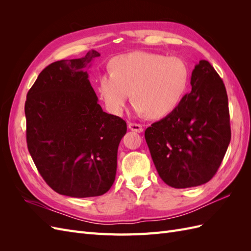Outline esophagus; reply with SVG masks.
I'll list each match as a JSON object with an SVG mask.
<instances>
[{"label":"esophagus","instance_id":"34e87169","mask_svg":"<svg viewBox=\"0 0 251 251\" xmlns=\"http://www.w3.org/2000/svg\"><path fill=\"white\" fill-rule=\"evenodd\" d=\"M128 128H130L131 131H134V132H137V133H142L143 128H142V126L139 125V124H134V123H128L127 125Z\"/></svg>","mask_w":251,"mask_h":251}]
</instances>
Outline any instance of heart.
I'll use <instances>...</instances> for the list:
<instances>
[{"instance_id": "b5f03b06", "label": "heart", "mask_w": 251, "mask_h": 251, "mask_svg": "<svg viewBox=\"0 0 251 251\" xmlns=\"http://www.w3.org/2000/svg\"><path fill=\"white\" fill-rule=\"evenodd\" d=\"M111 72L98 78V93L113 115H121L131 98L135 110L150 118L169 115L181 102L188 83L182 58L135 51L112 59Z\"/></svg>"}]
</instances>
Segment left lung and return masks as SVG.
<instances>
[{"label": "left lung", "mask_w": 251, "mask_h": 251, "mask_svg": "<svg viewBox=\"0 0 251 251\" xmlns=\"http://www.w3.org/2000/svg\"><path fill=\"white\" fill-rule=\"evenodd\" d=\"M191 86L176 110L144 132L159 176L175 188L208 182L231 138L226 89L207 60L196 65Z\"/></svg>", "instance_id": "left-lung-1"}]
</instances>
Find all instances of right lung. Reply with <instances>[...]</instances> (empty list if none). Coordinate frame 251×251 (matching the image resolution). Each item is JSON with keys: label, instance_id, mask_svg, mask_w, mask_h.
Here are the masks:
<instances>
[{"label": "right lung", "instance_id": "obj_1", "mask_svg": "<svg viewBox=\"0 0 251 251\" xmlns=\"http://www.w3.org/2000/svg\"><path fill=\"white\" fill-rule=\"evenodd\" d=\"M98 56L91 50L50 64L25 102L27 147L37 171L53 191L74 198L109 191L126 133V121L102 111L90 83L86 68Z\"/></svg>", "mask_w": 251, "mask_h": 251}]
</instances>
